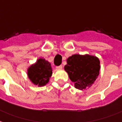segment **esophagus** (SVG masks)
Listing matches in <instances>:
<instances>
[{
    "label": "esophagus",
    "instance_id": "34e87169",
    "mask_svg": "<svg viewBox=\"0 0 122 122\" xmlns=\"http://www.w3.org/2000/svg\"><path fill=\"white\" fill-rule=\"evenodd\" d=\"M63 68V66L61 65L60 66H56V69L57 70H61Z\"/></svg>",
    "mask_w": 122,
    "mask_h": 122
}]
</instances>
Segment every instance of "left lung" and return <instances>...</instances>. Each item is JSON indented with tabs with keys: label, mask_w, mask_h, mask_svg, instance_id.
Returning a JSON list of instances; mask_svg holds the SVG:
<instances>
[{
	"label": "left lung",
	"mask_w": 122,
	"mask_h": 122,
	"mask_svg": "<svg viewBox=\"0 0 122 122\" xmlns=\"http://www.w3.org/2000/svg\"><path fill=\"white\" fill-rule=\"evenodd\" d=\"M65 70L74 83L75 88L85 90L91 87L100 74V61L97 57L89 54H74L66 59Z\"/></svg>",
	"instance_id": "obj_1"
}]
</instances>
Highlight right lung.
I'll use <instances>...</instances> for the list:
<instances>
[{"label":"right lung","instance_id":"1","mask_svg":"<svg viewBox=\"0 0 122 122\" xmlns=\"http://www.w3.org/2000/svg\"><path fill=\"white\" fill-rule=\"evenodd\" d=\"M28 77L31 82L38 86L46 85L52 74L51 64L45 59L39 58L27 70Z\"/></svg>","mask_w":122,"mask_h":122}]
</instances>
